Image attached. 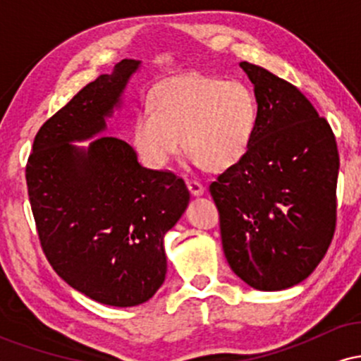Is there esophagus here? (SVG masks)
Here are the masks:
<instances>
[{
	"instance_id": "34e87169",
	"label": "esophagus",
	"mask_w": 361,
	"mask_h": 361,
	"mask_svg": "<svg viewBox=\"0 0 361 361\" xmlns=\"http://www.w3.org/2000/svg\"><path fill=\"white\" fill-rule=\"evenodd\" d=\"M186 186H188L190 193H192V195H202V193H204V185H202L200 181L190 180V178H186Z\"/></svg>"
}]
</instances>
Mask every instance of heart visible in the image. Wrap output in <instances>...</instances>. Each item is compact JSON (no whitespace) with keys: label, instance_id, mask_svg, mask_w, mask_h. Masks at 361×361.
Returning a JSON list of instances; mask_svg holds the SVG:
<instances>
[{"label":"heart","instance_id":"b5f03b06","mask_svg":"<svg viewBox=\"0 0 361 361\" xmlns=\"http://www.w3.org/2000/svg\"><path fill=\"white\" fill-rule=\"evenodd\" d=\"M151 110L134 120L132 140L144 163L163 168L183 146L195 164L231 168L243 159L258 127V102L244 82L205 74L164 80L149 97Z\"/></svg>","mask_w":361,"mask_h":361}]
</instances>
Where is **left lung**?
Instances as JSON below:
<instances>
[{
    "label": "left lung",
    "mask_w": 361,
    "mask_h": 361,
    "mask_svg": "<svg viewBox=\"0 0 361 361\" xmlns=\"http://www.w3.org/2000/svg\"><path fill=\"white\" fill-rule=\"evenodd\" d=\"M241 68L255 85L258 127L209 190L233 271L271 292L307 279L333 241L339 154L333 128L295 86L250 62Z\"/></svg>",
    "instance_id": "obj_1"
}]
</instances>
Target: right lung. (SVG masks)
Masks as SVG:
<instances>
[{"label":"right lung","instance_id":"1","mask_svg":"<svg viewBox=\"0 0 361 361\" xmlns=\"http://www.w3.org/2000/svg\"><path fill=\"white\" fill-rule=\"evenodd\" d=\"M139 61L123 59L52 115L28 156V200L40 246L54 271L100 304L132 307L166 276L163 238L185 212L188 188L168 169L137 163L126 140L93 137L120 102Z\"/></svg>","mask_w":361,"mask_h":361}]
</instances>
